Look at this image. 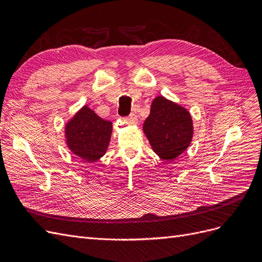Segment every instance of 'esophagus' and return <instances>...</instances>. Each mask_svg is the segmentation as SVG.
I'll list each match as a JSON object with an SVG mask.
<instances>
[{"label":"esophagus","mask_w":262,"mask_h":262,"mask_svg":"<svg viewBox=\"0 0 262 262\" xmlns=\"http://www.w3.org/2000/svg\"><path fill=\"white\" fill-rule=\"evenodd\" d=\"M125 121H128V122H130V123H137L138 118H137V116L134 115V114H131L129 117L125 118Z\"/></svg>","instance_id":"1"}]
</instances>
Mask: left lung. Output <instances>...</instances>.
I'll return each instance as SVG.
<instances>
[{"label":"left lung","instance_id":"obj_1","mask_svg":"<svg viewBox=\"0 0 262 262\" xmlns=\"http://www.w3.org/2000/svg\"><path fill=\"white\" fill-rule=\"evenodd\" d=\"M143 131L154 152L163 161H173L189 147L193 137V123L186 108L164 96L150 105Z\"/></svg>","mask_w":262,"mask_h":262}]
</instances>
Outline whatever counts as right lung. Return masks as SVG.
<instances>
[{
    "instance_id": "right-lung-1",
    "label": "right lung",
    "mask_w": 262,
    "mask_h": 262,
    "mask_svg": "<svg viewBox=\"0 0 262 262\" xmlns=\"http://www.w3.org/2000/svg\"><path fill=\"white\" fill-rule=\"evenodd\" d=\"M112 132L113 122L85 105L66 123L64 138L71 152L87 163H94L106 154Z\"/></svg>"
}]
</instances>
